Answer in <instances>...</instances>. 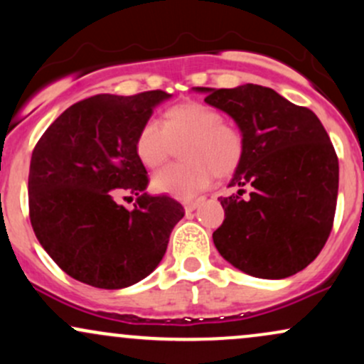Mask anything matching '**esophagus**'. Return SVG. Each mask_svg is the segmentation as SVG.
<instances>
[{
  "mask_svg": "<svg viewBox=\"0 0 364 364\" xmlns=\"http://www.w3.org/2000/svg\"><path fill=\"white\" fill-rule=\"evenodd\" d=\"M200 202H202V200H190V198H188V200H183V205H185L186 212H191L200 205Z\"/></svg>",
  "mask_w": 364,
  "mask_h": 364,
  "instance_id": "1",
  "label": "esophagus"
}]
</instances>
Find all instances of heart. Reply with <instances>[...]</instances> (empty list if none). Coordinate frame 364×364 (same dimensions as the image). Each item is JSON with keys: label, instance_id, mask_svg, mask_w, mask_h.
I'll return each mask as SVG.
<instances>
[{"label": "heart", "instance_id": "obj_1", "mask_svg": "<svg viewBox=\"0 0 364 364\" xmlns=\"http://www.w3.org/2000/svg\"><path fill=\"white\" fill-rule=\"evenodd\" d=\"M183 162L159 171L154 186L164 193L190 198L212 185L215 176H231L245 156V136L236 124L223 119L208 104L188 101L171 106L162 124L145 121L135 136V152L141 164L157 169L168 161L174 144L185 141Z\"/></svg>", "mask_w": 364, "mask_h": 364}]
</instances>
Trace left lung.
Returning <instances> with one entry per match:
<instances>
[{
  "label": "left lung",
  "mask_w": 364,
  "mask_h": 364,
  "mask_svg": "<svg viewBox=\"0 0 364 364\" xmlns=\"http://www.w3.org/2000/svg\"><path fill=\"white\" fill-rule=\"evenodd\" d=\"M196 90L245 136L243 161L229 183L240 190L220 196L225 217L212 235L215 248L253 277L298 274L318 257L336 215L339 159L323 124L269 87Z\"/></svg>",
  "instance_id": "1"
}]
</instances>
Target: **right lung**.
<instances>
[{
    "instance_id": "1",
    "label": "right lung",
    "mask_w": 364,
    "mask_h": 364,
    "mask_svg": "<svg viewBox=\"0 0 364 364\" xmlns=\"http://www.w3.org/2000/svg\"><path fill=\"white\" fill-rule=\"evenodd\" d=\"M171 94H99L66 109L36 144L28 171V215L58 267L89 286L121 289L145 279L183 219L181 203L144 193L145 166L135 136ZM129 191L133 211L115 202Z\"/></svg>"
}]
</instances>
